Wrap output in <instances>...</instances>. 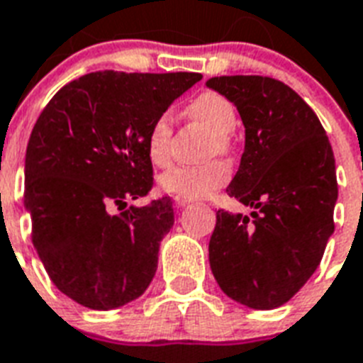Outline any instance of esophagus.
Wrapping results in <instances>:
<instances>
[{"label": "esophagus", "mask_w": 363, "mask_h": 363, "mask_svg": "<svg viewBox=\"0 0 363 363\" xmlns=\"http://www.w3.org/2000/svg\"><path fill=\"white\" fill-rule=\"evenodd\" d=\"M193 202V199H184V196H176L174 199V204L178 206V208H184V206H189Z\"/></svg>", "instance_id": "esophagus-1"}]
</instances>
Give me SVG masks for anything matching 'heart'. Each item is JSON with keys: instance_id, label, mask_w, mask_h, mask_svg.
I'll use <instances>...</instances> for the list:
<instances>
[{"instance_id": "1", "label": "heart", "mask_w": 363, "mask_h": 363, "mask_svg": "<svg viewBox=\"0 0 363 363\" xmlns=\"http://www.w3.org/2000/svg\"><path fill=\"white\" fill-rule=\"evenodd\" d=\"M187 114L216 133L213 150L227 152L230 146L228 135L238 125L236 108L230 101L216 91H204L187 104ZM172 125V116L163 112L147 127L146 155L155 167H164L170 161ZM228 174V167L221 161H211L199 167H170L159 176V189L172 196L202 199L227 184Z\"/></svg>"}]
</instances>
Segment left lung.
<instances>
[{"instance_id":"8db88e82","label":"left lung","mask_w":363,"mask_h":363,"mask_svg":"<svg viewBox=\"0 0 363 363\" xmlns=\"http://www.w3.org/2000/svg\"><path fill=\"white\" fill-rule=\"evenodd\" d=\"M245 127V150L227 193L251 217L217 211L210 266L221 291L251 309H275L315 274L333 234L335 159L317 114L269 77H216Z\"/></svg>"}]
</instances>
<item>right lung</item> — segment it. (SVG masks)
I'll return each instance as SVG.
<instances>
[{
  "mask_svg": "<svg viewBox=\"0 0 363 363\" xmlns=\"http://www.w3.org/2000/svg\"><path fill=\"white\" fill-rule=\"evenodd\" d=\"M200 78L89 72L40 112L26 150L31 242L52 283L80 306L116 309L152 283L161 240L174 225L172 202H127L153 185L147 127Z\"/></svg>",
  "mask_w": 363,
  "mask_h": 363,
  "instance_id": "1",
  "label": "right lung"
}]
</instances>
